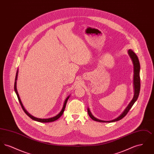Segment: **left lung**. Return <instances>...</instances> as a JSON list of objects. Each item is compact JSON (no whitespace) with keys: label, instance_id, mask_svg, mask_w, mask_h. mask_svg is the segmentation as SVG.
<instances>
[{"label":"left lung","instance_id":"1","mask_svg":"<svg viewBox=\"0 0 154 154\" xmlns=\"http://www.w3.org/2000/svg\"><path fill=\"white\" fill-rule=\"evenodd\" d=\"M128 53L131 57V58H132L133 62V65H134V95L132 100V101L131 103L128 104V106H127V107L126 108V109L124 110V111L121 114V116H119L118 117L111 120L109 121H102L100 119H98L97 118L94 117L91 113L90 111L88 109V113L89 116L93 120L96 121H98L100 122H116L119 121L121 119H122L123 118L125 117V116L128 114V112H129V111L132 108L133 105L134 104V103L137 100L140 94V67L139 60L138 59V58L137 57V55L134 54V52L133 51L131 50H129L128 51Z\"/></svg>","mask_w":154,"mask_h":154}]
</instances>
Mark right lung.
Listing matches in <instances>:
<instances>
[{
    "label": "right lung",
    "mask_w": 154,
    "mask_h": 154,
    "mask_svg": "<svg viewBox=\"0 0 154 154\" xmlns=\"http://www.w3.org/2000/svg\"><path fill=\"white\" fill-rule=\"evenodd\" d=\"M17 76H18V70H17V73H16L15 79V93H16V94H17V95L18 99V100H19V102H20V104H21V107H22V109L24 111V112H25V114H26L28 116H29L31 119H33V120H35V121H38V122H53V121H56L57 119H58L59 118H60V117L63 114V111H64V110H65V107H66V103H67V100H68L69 98V96H68V97L66 98V100H65V103H64V104H63V107L62 109L61 110V111L59 113L57 116H56L55 117L50 118H48V119H40V118H37L34 117H33L32 116H31L30 114H29V113L26 111V110H25V109H24V107H23V105H22V102H21V100H20L19 95H18V92H17V85H16V84H17Z\"/></svg>",
    "instance_id": "1"
}]
</instances>
